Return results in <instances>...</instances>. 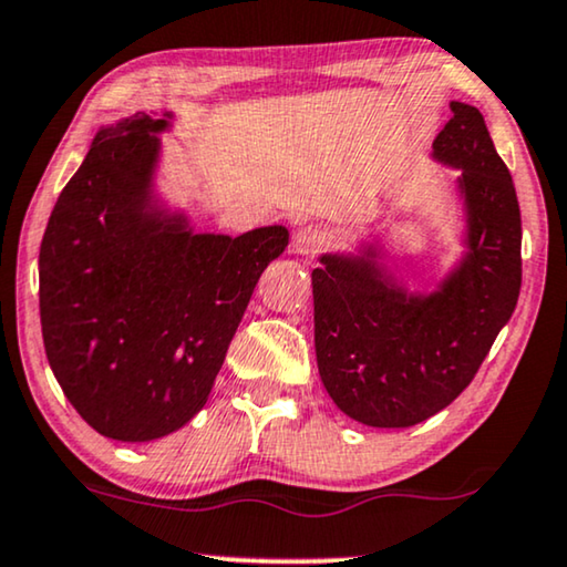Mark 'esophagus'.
<instances>
[{
  "label": "esophagus",
  "instance_id": "obj_1",
  "mask_svg": "<svg viewBox=\"0 0 567 567\" xmlns=\"http://www.w3.org/2000/svg\"><path fill=\"white\" fill-rule=\"evenodd\" d=\"M331 244V234L323 226H302L292 238V251L300 254V257H316L321 254L326 246Z\"/></svg>",
  "mask_w": 567,
  "mask_h": 567
}]
</instances>
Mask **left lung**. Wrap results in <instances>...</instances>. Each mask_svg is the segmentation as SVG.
Instances as JSON below:
<instances>
[{"mask_svg": "<svg viewBox=\"0 0 567 567\" xmlns=\"http://www.w3.org/2000/svg\"><path fill=\"white\" fill-rule=\"evenodd\" d=\"M434 158L460 169L467 254L434 292H405L380 251L323 254L313 269L316 360L349 419L416 426L446 409L481 370L522 290V213L514 179L481 110L450 102Z\"/></svg>", "mask_w": 567, "mask_h": 567, "instance_id": "1", "label": "left lung"}]
</instances>
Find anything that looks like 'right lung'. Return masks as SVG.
<instances>
[{"label": "right lung", "instance_id": "1", "mask_svg": "<svg viewBox=\"0 0 567 567\" xmlns=\"http://www.w3.org/2000/svg\"><path fill=\"white\" fill-rule=\"evenodd\" d=\"M166 121L135 113L94 135L48 218L41 326L79 416L117 442L177 432L203 409L285 226L195 234L151 193Z\"/></svg>", "mask_w": 567, "mask_h": 567}]
</instances>
